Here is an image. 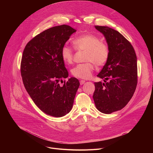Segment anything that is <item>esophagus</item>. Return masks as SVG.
Masks as SVG:
<instances>
[{"label":"esophagus","instance_id":"esophagus-1","mask_svg":"<svg viewBox=\"0 0 153 153\" xmlns=\"http://www.w3.org/2000/svg\"><path fill=\"white\" fill-rule=\"evenodd\" d=\"M85 80H81L80 81V84L81 85H82L83 84H84V83H85Z\"/></svg>","mask_w":153,"mask_h":153}]
</instances>
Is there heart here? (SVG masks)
I'll return each mask as SVG.
<instances>
[{"label": "heart", "mask_w": 153, "mask_h": 153, "mask_svg": "<svg viewBox=\"0 0 153 153\" xmlns=\"http://www.w3.org/2000/svg\"><path fill=\"white\" fill-rule=\"evenodd\" d=\"M75 48L77 50L86 51L84 63L79 64L71 70L73 76L79 79H88L92 76L94 70V63L98 66H103L109 58L110 50L108 45L101 42L97 36L91 34H84L79 36L73 40ZM73 50L63 46L61 50V57L67 64H71L73 61Z\"/></svg>", "instance_id": "1"}]
</instances>
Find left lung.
<instances>
[{
  "label": "left lung",
  "instance_id": "left-lung-1",
  "mask_svg": "<svg viewBox=\"0 0 153 153\" xmlns=\"http://www.w3.org/2000/svg\"><path fill=\"white\" fill-rule=\"evenodd\" d=\"M94 27L104 36L110 56L97 76L105 83H94L93 99L100 112L111 114L122 110L134 93L137 83V57L131 44L119 32L108 27Z\"/></svg>",
  "mask_w": 153,
  "mask_h": 153
}]
</instances>
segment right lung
Wrapping results in <instances>:
<instances>
[{
	"label": "right lung",
	"mask_w": 153,
	"mask_h": 153,
	"mask_svg": "<svg viewBox=\"0 0 153 153\" xmlns=\"http://www.w3.org/2000/svg\"><path fill=\"white\" fill-rule=\"evenodd\" d=\"M76 30L62 25L42 32L27 44L20 64L21 76L28 94L45 114L60 117L73 108L80 83L68 77L61 50Z\"/></svg>",
	"instance_id": "obj_1"
}]
</instances>
